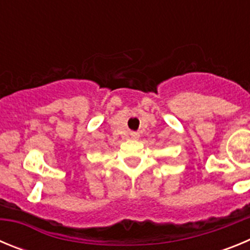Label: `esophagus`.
<instances>
[{"instance_id": "1", "label": "esophagus", "mask_w": 250, "mask_h": 250, "mask_svg": "<svg viewBox=\"0 0 250 250\" xmlns=\"http://www.w3.org/2000/svg\"><path fill=\"white\" fill-rule=\"evenodd\" d=\"M130 138H131V139H139V134H138V132H134V131L130 132Z\"/></svg>"}]
</instances>
